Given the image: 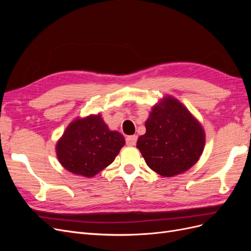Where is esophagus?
<instances>
[{
    "label": "esophagus",
    "mask_w": 251,
    "mask_h": 251,
    "mask_svg": "<svg viewBox=\"0 0 251 251\" xmlns=\"http://www.w3.org/2000/svg\"><path fill=\"white\" fill-rule=\"evenodd\" d=\"M137 135H132V136H127L126 139V142L128 147H133L136 144V142H137Z\"/></svg>",
    "instance_id": "34e87169"
}]
</instances>
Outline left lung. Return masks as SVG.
I'll return each instance as SVG.
<instances>
[{
  "mask_svg": "<svg viewBox=\"0 0 251 251\" xmlns=\"http://www.w3.org/2000/svg\"><path fill=\"white\" fill-rule=\"evenodd\" d=\"M146 128V134L138 138L136 147L149 168L162 177L186 172L203 153V126L174 96L166 95L153 105Z\"/></svg>",
  "mask_w": 251,
  "mask_h": 251,
  "instance_id": "1",
  "label": "left lung"
}]
</instances>
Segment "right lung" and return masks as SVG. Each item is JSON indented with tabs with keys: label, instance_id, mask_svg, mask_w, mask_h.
I'll return each instance as SVG.
<instances>
[{
	"label": "right lung",
	"instance_id": "right-lung-1",
	"mask_svg": "<svg viewBox=\"0 0 251 251\" xmlns=\"http://www.w3.org/2000/svg\"><path fill=\"white\" fill-rule=\"evenodd\" d=\"M125 143L124 136L111 131L98 113L75 118L57 140L55 151L68 172L92 178L115 160Z\"/></svg>",
	"mask_w": 251,
	"mask_h": 251
}]
</instances>
